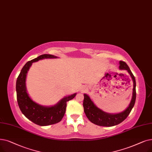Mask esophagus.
<instances>
[{
  "label": "esophagus",
  "mask_w": 152,
  "mask_h": 152,
  "mask_svg": "<svg viewBox=\"0 0 152 152\" xmlns=\"http://www.w3.org/2000/svg\"><path fill=\"white\" fill-rule=\"evenodd\" d=\"M86 87H84V88H83V90H82V91H86Z\"/></svg>",
  "instance_id": "1"
}]
</instances>
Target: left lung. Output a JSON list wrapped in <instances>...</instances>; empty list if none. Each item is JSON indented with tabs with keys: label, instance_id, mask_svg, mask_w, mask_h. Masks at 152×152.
I'll list each match as a JSON object with an SVG mask.
<instances>
[{
	"label": "left lung",
	"instance_id": "1",
	"mask_svg": "<svg viewBox=\"0 0 152 152\" xmlns=\"http://www.w3.org/2000/svg\"><path fill=\"white\" fill-rule=\"evenodd\" d=\"M119 69L126 70L130 76L133 81V92L132 97L129 106L124 111L117 114H110L105 113L102 109L99 108L91 100L90 97L84 94L83 107L86 115L88 119L96 125L104 127H112L119 124L123 122L130 113V112L134 106L136 99V81L135 78L130 71L128 65L124 61H119Z\"/></svg>",
	"mask_w": 152,
	"mask_h": 152
}]
</instances>
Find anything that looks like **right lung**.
Listing matches in <instances>:
<instances>
[{
	"label": "right lung",
	"instance_id": "add662e5",
	"mask_svg": "<svg viewBox=\"0 0 152 152\" xmlns=\"http://www.w3.org/2000/svg\"><path fill=\"white\" fill-rule=\"evenodd\" d=\"M48 58H58V57L45 54L28 61L22 69L16 82L17 99L20 109L28 119L40 126H47L60 122L65 114L66 102L72 99L76 95V93H75L65 96L51 106L42 105L32 100L26 87L27 72L33 63Z\"/></svg>",
	"mask_w": 152,
	"mask_h": 152
}]
</instances>
